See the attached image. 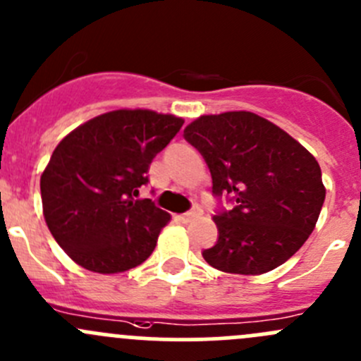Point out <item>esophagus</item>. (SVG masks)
<instances>
[{
    "mask_svg": "<svg viewBox=\"0 0 361 361\" xmlns=\"http://www.w3.org/2000/svg\"><path fill=\"white\" fill-rule=\"evenodd\" d=\"M201 213H202V211H201V207H199V206H195L194 209H192V211H188V213H183V214H180V216H178V218H180V220L183 221V224H188V221H192V220H195V218H197V216H201Z\"/></svg>",
    "mask_w": 361,
    "mask_h": 361,
    "instance_id": "34e87169",
    "label": "esophagus"
}]
</instances>
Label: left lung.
Listing matches in <instances>:
<instances>
[{"label": "left lung", "mask_w": 361, "mask_h": 361, "mask_svg": "<svg viewBox=\"0 0 361 361\" xmlns=\"http://www.w3.org/2000/svg\"><path fill=\"white\" fill-rule=\"evenodd\" d=\"M213 178V194L234 207L213 216L211 267L264 274L285 264L314 231L325 201L322 169L290 134L251 111L202 115L183 130Z\"/></svg>", "instance_id": "8db88e82"}]
</instances>
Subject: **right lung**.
I'll list each match as a JSON object with an SVG mask.
<instances>
[{
	"mask_svg": "<svg viewBox=\"0 0 361 361\" xmlns=\"http://www.w3.org/2000/svg\"><path fill=\"white\" fill-rule=\"evenodd\" d=\"M183 118L116 110L76 127L56 147L39 180L45 221L69 258L99 274L143 264L171 214L136 199L148 167Z\"/></svg>",
	"mask_w": 361,
	"mask_h": 361,
	"instance_id": "right-lung-1",
	"label": "right lung"
}]
</instances>
